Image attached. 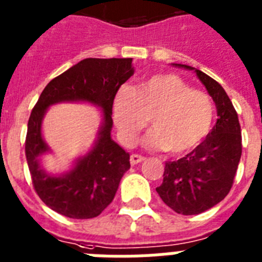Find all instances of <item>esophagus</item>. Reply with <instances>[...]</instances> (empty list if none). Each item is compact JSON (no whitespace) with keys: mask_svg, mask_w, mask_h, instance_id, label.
Instances as JSON below:
<instances>
[{"mask_svg":"<svg viewBox=\"0 0 262 262\" xmlns=\"http://www.w3.org/2000/svg\"><path fill=\"white\" fill-rule=\"evenodd\" d=\"M144 159H146V158L142 157V155H138V154H133L131 157H129V162H131V165L133 166L138 165V163H142Z\"/></svg>","mask_w":262,"mask_h":262,"instance_id":"1","label":"esophagus"}]
</instances>
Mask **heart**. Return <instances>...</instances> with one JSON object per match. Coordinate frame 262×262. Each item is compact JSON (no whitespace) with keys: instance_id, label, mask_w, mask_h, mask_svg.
I'll list each match as a JSON object with an SVG mask.
<instances>
[{"instance_id":"heart-1","label":"heart","mask_w":262,"mask_h":262,"mask_svg":"<svg viewBox=\"0 0 262 262\" xmlns=\"http://www.w3.org/2000/svg\"><path fill=\"white\" fill-rule=\"evenodd\" d=\"M112 111L124 143L133 144L151 118L152 129L144 143L172 155L195 148L210 133L214 120L210 96L193 90L172 73L147 77L135 88L120 87L114 96Z\"/></svg>"}]
</instances>
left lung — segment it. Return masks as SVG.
Segmentation results:
<instances>
[{
	"instance_id": "8db88e82",
	"label": "left lung",
	"mask_w": 262,
	"mask_h": 262,
	"mask_svg": "<svg viewBox=\"0 0 262 262\" xmlns=\"http://www.w3.org/2000/svg\"><path fill=\"white\" fill-rule=\"evenodd\" d=\"M217 107V123L206 139L178 161L167 162L157 193L170 209L183 215L209 210L228 195L243 152L238 115L221 84L193 67Z\"/></svg>"
}]
</instances>
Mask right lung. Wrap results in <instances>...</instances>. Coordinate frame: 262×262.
Returning <instances> with one entry per match:
<instances>
[{"instance_id":"1","label":"right lung","mask_w":262,"mask_h":262,"mask_svg":"<svg viewBox=\"0 0 262 262\" xmlns=\"http://www.w3.org/2000/svg\"><path fill=\"white\" fill-rule=\"evenodd\" d=\"M133 75V58H84L51 80L41 92L28 122L25 155L36 193L56 213L87 220L97 217L114 200L129 168V154L111 139L112 101ZM61 101H88L100 106L103 123L93 150L71 172L52 176L39 165V157L49 150L40 124L49 105Z\"/></svg>"}]
</instances>
